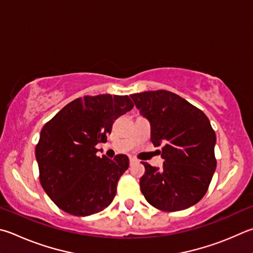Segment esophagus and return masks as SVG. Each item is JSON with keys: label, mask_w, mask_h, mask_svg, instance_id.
<instances>
[{"label": "esophagus", "mask_w": 253, "mask_h": 253, "mask_svg": "<svg viewBox=\"0 0 253 253\" xmlns=\"http://www.w3.org/2000/svg\"><path fill=\"white\" fill-rule=\"evenodd\" d=\"M129 162H130V164H134V163H137V159L134 158V157H130L129 158Z\"/></svg>", "instance_id": "1"}]
</instances>
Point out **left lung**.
I'll return each instance as SVG.
<instances>
[{"label":"left lung","instance_id":"left-lung-1","mask_svg":"<svg viewBox=\"0 0 253 253\" xmlns=\"http://www.w3.org/2000/svg\"><path fill=\"white\" fill-rule=\"evenodd\" d=\"M150 122L151 142L163 145V169L144 163L140 190L162 211H180L203 199L217 167L215 132L206 114L171 91L158 89L130 95Z\"/></svg>","mask_w":253,"mask_h":253}]
</instances>
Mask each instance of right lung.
<instances>
[{
    "mask_svg": "<svg viewBox=\"0 0 253 253\" xmlns=\"http://www.w3.org/2000/svg\"><path fill=\"white\" fill-rule=\"evenodd\" d=\"M132 107L127 95H87L43 126L35 148L40 181L59 209L85 217L112 204L129 159L122 154L113 160L100 158L95 146L107 141L114 122Z\"/></svg>",
    "mask_w": 253,
    "mask_h": 253,
    "instance_id": "right-lung-1",
    "label": "right lung"
}]
</instances>
